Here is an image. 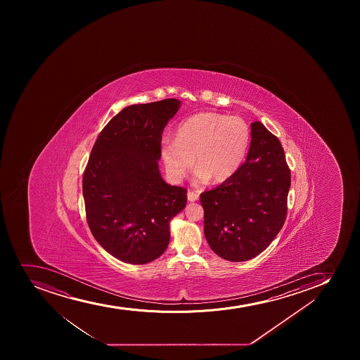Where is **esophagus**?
<instances>
[{"mask_svg":"<svg viewBox=\"0 0 360 360\" xmlns=\"http://www.w3.org/2000/svg\"><path fill=\"white\" fill-rule=\"evenodd\" d=\"M197 200H198V195L196 193H193V191L188 193V200L189 202H196Z\"/></svg>","mask_w":360,"mask_h":360,"instance_id":"1","label":"esophagus"}]
</instances>
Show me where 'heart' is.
I'll return each instance as SVG.
<instances>
[{
    "mask_svg": "<svg viewBox=\"0 0 360 360\" xmlns=\"http://www.w3.org/2000/svg\"><path fill=\"white\" fill-rule=\"evenodd\" d=\"M250 142L251 130L242 117L200 112L178 125L174 141H162L160 156L174 181L186 176L195 158L197 182L210 178L214 183H221L238 171Z\"/></svg>",
    "mask_w": 360,
    "mask_h": 360,
    "instance_id": "1",
    "label": "heart"
}]
</instances>
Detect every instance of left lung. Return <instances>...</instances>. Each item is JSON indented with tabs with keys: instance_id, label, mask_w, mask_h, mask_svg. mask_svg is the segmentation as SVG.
<instances>
[{
	"instance_id": "obj_1",
	"label": "left lung",
	"mask_w": 360,
	"mask_h": 360,
	"mask_svg": "<svg viewBox=\"0 0 360 360\" xmlns=\"http://www.w3.org/2000/svg\"><path fill=\"white\" fill-rule=\"evenodd\" d=\"M290 186L279 139L263 123L253 122L245 163L221 186L200 195L211 250L230 262L263 252L284 225Z\"/></svg>"
}]
</instances>
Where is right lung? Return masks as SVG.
Wrapping results in <instances>:
<instances>
[{"label":"right lung","mask_w":360,"mask_h":360,"mask_svg":"<svg viewBox=\"0 0 360 360\" xmlns=\"http://www.w3.org/2000/svg\"><path fill=\"white\" fill-rule=\"evenodd\" d=\"M181 107L176 98L134 104L101 131L83 174L86 221L98 244L129 264L150 263L170 240V221L186 190L164 182L162 134Z\"/></svg>","instance_id":"1"}]
</instances>
